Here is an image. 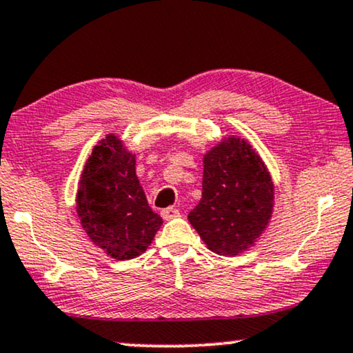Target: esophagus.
<instances>
[{
	"label": "esophagus",
	"instance_id": "34e87169",
	"mask_svg": "<svg viewBox=\"0 0 353 353\" xmlns=\"http://www.w3.org/2000/svg\"><path fill=\"white\" fill-rule=\"evenodd\" d=\"M161 216L164 218V220H172V218L179 216V210H177V208H172V207H169V208H166V210H163V212H161Z\"/></svg>",
	"mask_w": 353,
	"mask_h": 353
}]
</instances>
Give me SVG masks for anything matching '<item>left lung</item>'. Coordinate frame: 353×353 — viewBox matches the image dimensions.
Segmentation results:
<instances>
[{
    "label": "left lung",
    "mask_w": 353,
    "mask_h": 353,
    "mask_svg": "<svg viewBox=\"0 0 353 353\" xmlns=\"http://www.w3.org/2000/svg\"><path fill=\"white\" fill-rule=\"evenodd\" d=\"M274 210V182L246 140L228 137L203 156L202 199L190 225L210 251L238 256L267 228Z\"/></svg>",
    "instance_id": "8db88e82"
}]
</instances>
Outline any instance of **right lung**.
Instances as JSON below:
<instances>
[{
	"label": "right lung",
	"mask_w": 353,
	"mask_h": 353,
	"mask_svg": "<svg viewBox=\"0 0 353 353\" xmlns=\"http://www.w3.org/2000/svg\"><path fill=\"white\" fill-rule=\"evenodd\" d=\"M77 212L89 239L117 261L143 254L163 218L150 208L135 172V154L107 135L84 164Z\"/></svg>",
	"instance_id": "1"
}]
</instances>
